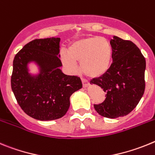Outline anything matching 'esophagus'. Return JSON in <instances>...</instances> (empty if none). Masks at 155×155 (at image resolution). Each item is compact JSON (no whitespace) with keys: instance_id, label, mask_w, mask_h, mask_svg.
<instances>
[{"instance_id":"esophagus-1","label":"esophagus","mask_w":155,"mask_h":155,"mask_svg":"<svg viewBox=\"0 0 155 155\" xmlns=\"http://www.w3.org/2000/svg\"><path fill=\"white\" fill-rule=\"evenodd\" d=\"M81 81H82V83H83V87H88V85H89V82L87 81V79H83V78H81Z\"/></svg>"}]
</instances>
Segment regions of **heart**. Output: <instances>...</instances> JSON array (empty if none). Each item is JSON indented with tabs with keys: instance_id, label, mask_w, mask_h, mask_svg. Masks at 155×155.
<instances>
[{
	"instance_id": "heart-1",
	"label": "heart",
	"mask_w": 155,
	"mask_h": 155,
	"mask_svg": "<svg viewBox=\"0 0 155 155\" xmlns=\"http://www.w3.org/2000/svg\"><path fill=\"white\" fill-rule=\"evenodd\" d=\"M113 48L109 40L100 37H89L74 40L68 53L62 52L61 58L69 71L75 72L76 62L80 70L91 78L101 77L109 70L112 62Z\"/></svg>"
}]
</instances>
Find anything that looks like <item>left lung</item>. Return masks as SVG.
Returning a JSON list of instances; mask_svg holds the SVG:
<instances>
[{
    "mask_svg": "<svg viewBox=\"0 0 155 155\" xmlns=\"http://www.w3.org/2000/svg\"><path fill=\"white\" fill-rule=\"evenodd\" d=\"M109 70L91 83L97 84L106 93L105 100L94 104L97 112L106 118L123 117L137 107L145 91V58L130 40L114 37Z\"/></svg>",
    "mask_w": 155,
    "mask_h": 155,
    "instance_id": "1",
    "label": "left lung"
}]
</instances>
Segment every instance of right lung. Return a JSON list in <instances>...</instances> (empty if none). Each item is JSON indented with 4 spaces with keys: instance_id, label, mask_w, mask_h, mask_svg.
Segmentation results:
<instances>
[{
    "instance_id": "add662e5",
    "label": "right lung",
    "mask_w": 155,
    "mask_h": 155,
    "mask_svg": "<svg viewBox=\"0 0 155 155\" xmlns=\"http://www.w3.org/2000/svg\"><path fill=\"white\" fill-rule=\"evenodd\" d=\"M60 38L35 39L15 56L11 85L18 105L25 114L41 121L54 120L66 114L70 97L82 87L77 76H67L59 54ZM36 61L41 67L37 78L28 75L27 63Z\"/></svg>"
}]
</instances>
